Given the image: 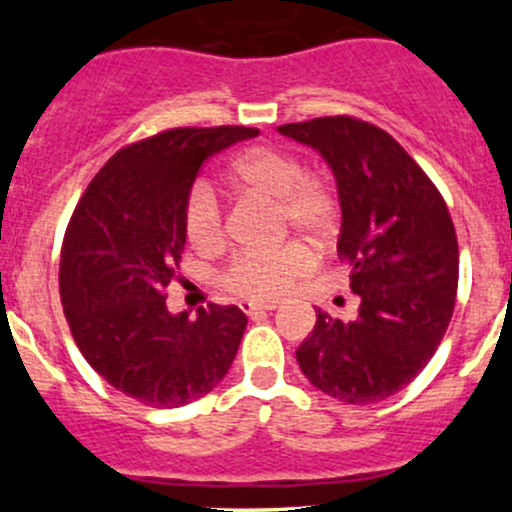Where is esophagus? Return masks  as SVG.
I'll return each instance as SVG.
<instances>
[{
  "label": "esophagus",
  "mask_w": 512,
  "mask_h": 512,
  "mask_svg": "<svg viewBox=\"0 0 512 512\" xmlns=\"http://www.w3.org/2000/svg\"><path fill=\"white\" fill-rule=\"evenodd\" d=\"M240 307L247 317H252V314L257 312H272V309L277 307V302H242Z\"/></svg>",
  "instance_id": "obj_1"
}]
</instances>
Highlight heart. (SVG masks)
<instances>
[{
  "mask_svg": "<svg viewBox=\"0 0 512 512\" xmlns=\"http://www.w3.org/2000/svg\"><path fill=\"white\" fill-rule=\"evenodd\" d=\"M227 183L245 193H260L277 203L282 232L294 230L322 240L337 223V203L327 185L307 178L297 158L270 146L240 153L227 170ZM185 237L198 252H215L225 242V213L220 195L208 180L190 188L183 208ZM312 267V255L299 242L277 250L240 252L223 272V285L247 299H275Z\"/></svg>",
  "mask_w": 512,
  "mask_h": 512,
  "instance_id": "obj_1",
  "label": "heart"
}]
</instances>
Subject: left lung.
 <instances>
[{"label":"left lung","instance_id":"1","mask_svg":"<svg viewBox=\"0 0 512 512\" xmlns=\"http://www.w3.org/2000/svg\"><path fill=\"white\" fill-rule=\"evenodd\" d=\"M277 131L314 148L337 180L339 260L352 267L359 314L317 309L299 344L302 374L344 404H376L416 379L446 334L458 289V242L436 185L394 138L349 116Z\"/></svg>","mask_w":512,"mask_h":512}]
</instances>
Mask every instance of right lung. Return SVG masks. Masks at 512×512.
I'll return each instance as SVG.
<instances>
[{
  "label": "right lung",
  "mask_w": 512,
  "mask_h": 512,
  "mask_svg": "<svg viewBox=\"0 0 512 512\" xmlns=\"http://www.w3.org/2000/svg\"><path fill=\"white\" fill-rule=\"evenodd\" d=\"M257 128H173L121 148L81 195L61 247L59 287L84 359L131 399L178 409L232 366L247 317L237 307L173 314L165 289L185 247L183 208L200 168Z\"/></svg>",
  "instance_id": "obj_1"
}]
</instances>
